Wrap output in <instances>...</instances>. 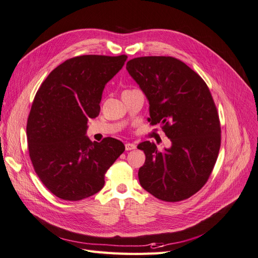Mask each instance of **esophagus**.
<instances>
[{
    "label": "esophagus",
    "mask_w": 258,
    "mask_h": 258,
    "mask_svg": "<svg viewBox=\"0 0 258 258\" xmlns=\"http://www.w3.org/2000/svg\"><path fill=\"white\" fill-rule=\"evenodd\" d=\"M134 149H136V145L135 144H131V143H126L125 144V150L126 151L134 150Z\"/></svg>",
    "instance_id": "34e87169"
}]
</instances>
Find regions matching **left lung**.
Returning <instances> with one entry per match:
<instances>
[{
	"mask_svg": "<svg viewBox=\"0 0 258 258\" xmlns=\"http://www.w3.org/2000/svg\"><path fill=\"white\" fill-rule=\"evenodd\" d=\"M126 70L148 98V121L171 141L163 151L150 141L138 145L146 155L140 185L161 201H183L206 184L219 155L221 125L209 88L172 56L135 57Z\"/></svg>",
	"mask_w": 258,
	"mask_h": 258,
	"instance_id": "obj_1",
	"label": "left lung"
}]
</instances>
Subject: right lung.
Segmentation results:
<instances>
[{"mask_svg":"<svg viewBox=\"0 0 258 258\" xmlns=\"http://www.w3.org/2000/svg\"><path fill=\"white\" fill-rule=\"evenodd\" d=\"M127 56L80 55L55 68L36 92L27 124L31 161L38 178L64 201L77 202L101 190L105 173L125 150L120 140L92 143L88 121L101 111L106 84Z\"/></svg>","mask_w":258,"mask_h":258,"instance_id":"obj_1","label":"right lung"}]
</instances>
